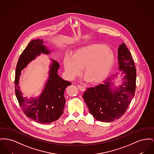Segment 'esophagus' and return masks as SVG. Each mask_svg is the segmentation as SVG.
Instances as JSON below:
<instances>
[{
    "mask_svg": "<svg viewBox=\"0 0 154 154\" xmlns=\"http://www.w3.org/2000/svg\"><path fill=\"white\" fill-rule=\"evenodd\" d=\"M77 87L79 88V89L81 90V91H85V88L82 86H81L80 85H77Z\"/></svg>",
    "mask_w": 154,
    "mask_h": 154,
    "instance_id": "esophagus-1",
    "label": "esophagus"
}]
</instances>
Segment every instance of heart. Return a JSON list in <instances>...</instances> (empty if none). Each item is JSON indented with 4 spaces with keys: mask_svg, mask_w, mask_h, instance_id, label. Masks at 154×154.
Instances as JSON below:
<instances>
[{
    "mask_svg": "<svg viewBox=\"0 0 154 154\" xmlns=\"http://www.w3.org/2000/svg\"><path fill=\"white\" fill-rule=\"evenodd\" d=\"M114 62L112 51L103 44H92L74 52L72 57L67 55L63 60L64 67L70 80L79 75L81 69L88 81L97 84L109 75Z\"/></svg>",
    "mask_w": 154,
    "mask_h": 154,
    "instance_id": "b5f03b06",
    "label": "heart"
}]
</instances>
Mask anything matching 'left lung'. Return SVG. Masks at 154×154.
Here are the masks:
<instances>
[{"instance_id": "8db88e82", "label": "left lung", "mask_w": 154, "mask_h": 154, "mask_svg": "<svg viewBox=\"0 0 154 154\" xmlns=\"http://www.w3.org/2000/svg\"><path fill=\"white\" fill-rule=\"evenodd\" d=\"M118 55L119 70L125 75L123 84L118 89H111L112 81L117 75L116 74L102 84L87 88L83 95L89 112L97 121L109 122L121 117L134 96L136 69L125 43L119 46Z\"/></svg>"}]
</instances>
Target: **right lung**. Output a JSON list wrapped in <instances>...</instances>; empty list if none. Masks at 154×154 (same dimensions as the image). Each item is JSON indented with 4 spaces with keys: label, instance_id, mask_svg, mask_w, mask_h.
<instances>
[{
    "label": "right lung",
    "instance_id": "1",
    "mask_svg": "<svg viewBox=\"0 0 154 154\" xmlns=\"http://www.w3.org/2000/svg\"><path fill=\"white\" fill-rule=\"evenodd\" d=\"M43 40H33L21 54L17 64L15 76V92L24 114L40 124H50L58 120L63 112L66 100L64 92L71 82L61 79L57 74L58 63L54 60L49 72V78L42 94L37 99L28 100L23 97L18 85L22 69L41 53L50 52L43 45Z\"/></svg>",
    "mask_w": 154,
    "mask_h": 154
}]
</instances>
